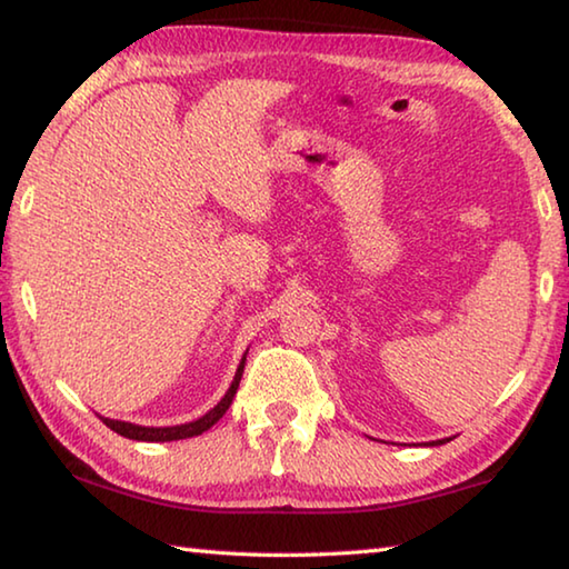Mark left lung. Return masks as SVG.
<instances>
[{"label": "left lung", "mask_w": 569, "mask_h": 569, "mask_svg": "<svg viewBox=\"0 0 569 569\" xmlns=\"http://www.w3.org/2000/svg\"><path fill=\"white\" fill-rule=\"evenodd\" d=\"M439 445H441V441H439Z\"/></svg>", "instance_id": "left-lung-1"}]
</instances>
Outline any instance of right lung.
Instances as JSON below:
<instances>
[{
  "label": "right lung",
  "mask_w": 569,
  "mask_h": 569,
  "mask_svg": "<svg viewBox=\"0 0 569 569\" xmlns=\"http://www.w3.org/2000/svg\"><path fill=\"white\" fill-rule=\"evenodd\" d=\"M243 366H246V356H243V361H240V366H238L236 379H233V383H230V389H228L226 397L220 399V403H218L216 409H210L206 417H200L198 421L180 423V427H138V423H130V421H114V419H104V417H100V419L104 421V427H110L112 431H118L120 437L134 439V441H176V439L198 437V435H203V431H208L210 427H213V423L228 411L230 403H233L240 377H243Z\"/></svg>",
  "instance_id": "right-lung-1"
}]
</instances>
